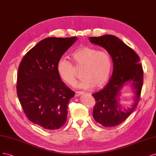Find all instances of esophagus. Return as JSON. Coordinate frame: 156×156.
Returning <instances> with one entry per match:
<instances>
[{
    "instance_id": "1",
    "label": "esophagus",
    "mask_w": 156,
    "mask_h": 156,
    "mask_svg": "<svg viewBox=\"0 0 156 156\" xmlns=\"http://www.w3.org/2000/svg\"><path fill=\"white\" fill-rule=\"evenodd\" d=\"M83 93V92L82 91H76V93H75V96L76 97H79L80 95H81Z\"/></svg>"
}]
</instances>
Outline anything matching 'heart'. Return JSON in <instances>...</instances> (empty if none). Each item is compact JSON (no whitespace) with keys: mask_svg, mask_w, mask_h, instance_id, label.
<instances>
[{"mask_svg":"<svg viewBox=\"0 0 156 156\" xmlns=\"http://www.w3.org/2000/svg\"><path fill=\"white\" fill-rule=\"evenodd\" d=\"M72 56L77 67H83L82 74L83 78L77 84L78 87L89 89L94 85L95 87L99 88L106 83L112 67V57L108 51L83 47L75 51ZM56 69L63 82L71 85L76 83L75 67L68 58H60Z\"/></svg>","mask_w":156,"mask_h":156,"instance_id":"b5f03b06","label":"heart"}]
</instances>
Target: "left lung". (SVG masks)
<instances>
[{
  "instance_id": "obj_1",
  "label": "left lung",
  "mask_w": 156,
  "mask_h": 156,
  "mask_svg": "<svg viewBox=\"0 0 156 156\" xmlns=\"http://www.w3.org/2000/svg\"><path fill=\"white\" fill-rule=\"evenodd\" d=\"M92 43L107 50L113 62V72L104 89L93 94L96 103L93 108L94 120L105 127L121 124L137 106L143 83V69L140 58L133 50L112 35L90 37ZM132 82L136 90L135 103L128 110H122L118 98L119 91L126 83Z\"/></svg>"
}]
</instances>
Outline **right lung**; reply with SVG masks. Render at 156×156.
I'll return each mask as SVG.
<instances>
[{
	"label": "right lung",
	"mask_w": 156,
	"mask_h": 156,
	"mask_svg": "<svg viewBox=\"0 0 156 156\" xmlns=\"http://www.w3.org/2000/svg\"><path fill=\"white\" fill-rule=\"evenodd\" d=\"M76 39H44L19 64L17 93L20 104L28 119L44 129H59L66 122L69 100L75 93L59 77L56 65Z\"/></svg>",
	"instance_id": "1"
}]
</instances>
